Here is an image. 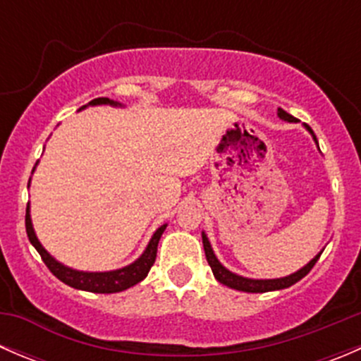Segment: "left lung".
<instances>
[{"label": "left lung", "instance_id": "obj_1", "mask_svg": "<svg viewBox=\"0 0 361 361\" xmlns=\"http://www.w3.org/2000/svg\"><path fill=\"white\" fill-rule=\"evenodd\" d=\"M278 116L281 120H285V122H297V118H295V116L290 115V113H286L285 110H281V108H278ZM304 127H305V130H307V133L312 136L316 147H318V140H316V136H314V133H312L311 127H309L307 123H304ZM318 150H319V147H318ZM202 245H204V253H206V260H207V264H209V267H211V271H213L216 281H220L221 285L228 286V288H234V290H239V292H248V293H265V292H274V290L288 288V286L295 285V283L300 281L304 276L309 274V271H311V269L314 267L316 262H318L319 255L323 253V250H322L314 258H312V260H309L304 267L298 269V271L293 272V274L285 276V278L253 279V278H245V276L235 274V272L228 271L225 265H221V262L218 260L213 248H211V243H209V239H207L206 232H202Z\"/></svg>", "mask_w": 361, "mask_h": 361}]
</instances>
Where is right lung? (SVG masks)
Segmentation results:
<instances>
[{
	"instance_id": "add662e5",
	"label": "right lung",
	"mask_w": 361,
	"mask_h": 361,
	"mask_svg": "<svg viewBox=\"0 0 361 361\" xmlns=\"http://www.w3.org/2000/svg\"><path fill=\"white\" fill-rule=\"evenodd\" d=\"M101 104L122 108V104H120L118 101H113L110 97H97V99H92L89 104L80 108L78 111L85 110L87 106H101ZM36 166H38V162H36L35 167H32V173H35ZM29 185H31V180H29L27 188ZM166 227L167 224L160 225L157 231L154 232V235H152L147 248H145L143 253H141L133 264L126 265V267L115 269V271H103V272L78 271V269H73V267H68V265L61 264L59 260H56L49 251L43 248L38 235H36L35 227H32L31 206H29V202H27V209H25V232H27V238L29 241H31V245L35 246L36 251L39 253L42 260L45 262L47 267L50 269V272H52L57 279H61L64 285L71 286V288L83 290V292H92V293L123 292V290L130 288V286L143 281V279L148 276V271L152 269V265H154L155 257H157V246H159L160 238H162L164 231H166Z\"/></svg>"
}]
</instances>
